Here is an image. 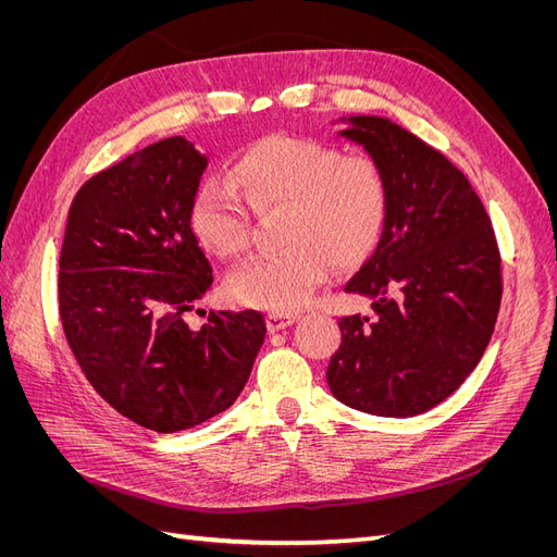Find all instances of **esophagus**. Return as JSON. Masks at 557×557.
<instances>
[{
  "instance_id": "esophagus-1",
  "label": "esophagus",
  "mask_w": 557,
  "mask_h": 557,
  "mask_svg": "<svg viewBox=\"0 0 557 557\" xmlns=\"http://www.w3.org/2000/svg\"><path fill=\"white\" fill-rule=\"evenodd\" d=\"M297 323L295 313H269L267 315V327L269 332H281L285 327H290Z\"/></svg>"
}]
</instances>
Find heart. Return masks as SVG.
<instances>
[{"label": "heart", "instance_id": "obj_1", "mask_svg": "<svg viewBox=\"0 0 557 557\" xmlns=\"http://www.w3.org/2000/svg\"><path fill=\"white\" fill-rule=\"evenodd\" d=\"M232 178L256 211L283 209L285 248L248 260L227 278L230 295L246 307L274 313L307 307L330 262L356 267L381 239L387 183L372 158L276 134L246 148ZM190 221L199 244L218 258H239L250 244L246 205L223 178L209 176L199 185Z\"/></svg>", "mask_w": 557, "mask_h": 557}]
</instances>
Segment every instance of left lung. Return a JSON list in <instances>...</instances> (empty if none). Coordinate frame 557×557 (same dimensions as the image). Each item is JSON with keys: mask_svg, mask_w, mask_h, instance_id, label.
<instances>
[{"mask_svg": "<svg viewBox=\"0 0 557 557\" xmlns=\"http://www.w3.org/2000/svg\"><path fill=\"white\" fill-rule=\"evenodd\" d=\"M387 183L381 239L344 290L372 315L339 320L332 395L385 418L425 413L474 372L502 299L499 250L479 195L440 150L383 115L332 121Z\"/></svg>", "mask_w": 557, "mask_h": 557, "instance_id": "obj_1", "label": "left lung"}]
</instances>
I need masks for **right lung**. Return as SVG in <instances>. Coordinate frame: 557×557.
<instances>
[{
	"mask_svg": "<svg viewBox=\"0 0 557 557\" xmlns=\"http://www.w3.org/2000/svg\"><path fill=\"white\" fill-rule=\"evenodd\" d=\"M209 158L183 137L150 144L76 193L60 252V318L95 391L153 432L190 430L230 409L264 344L258 311L183 313L211 290L193 232ZM199 313V309H197Z\"/></svg>",
	"mask_w": 557,
	"mask_h": 557,
	"instance_id": "obj_1",
	"label": "right lung"
}]
</instances>
